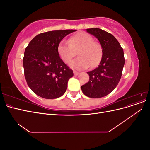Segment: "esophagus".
<instances>
[{"label":"esophagus","mask_w":150,"mask_h":150,"mask_svg":"<svg viewBox=\"0 0 150 150\" xmlns=\"http://www.w3.org/2000/svg\"><path fill=\"white\" fill-rule=\"evenodd\" d=\"M73 73H74V74L75 76H77V75H78V74H79V72H78V71H76L74 70V71H73Z\"/></svg>","instance_id":"esophagus-1"}]
</instances>
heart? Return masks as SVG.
I'll use <instances>...</instances> for the list:
<instances>
[{"mask_svg": "<svg viewBox=\"0 0 150 150\" xmlns=\"http://www.w3.org/2000/svg\"><path fill=\"white\" fill-rule=\"evenodd\" d=\"M77 51L79 57L71 64V67L77 69H86L89 65L91 67L96 66L102 56L100 44L86 33H79L72 35L67 41L62 40L57 47L59 55L66 64L71 61Z\"/></svg>", "mask_w": 150, "mask_h": 150, "instance_id": "obj_1", "label": "heart"}]
</instances>
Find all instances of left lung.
<instances>
[{
    "instance_id": "1",
    "label": "left lung",
    "mask_w": 150,
    "mask_h": 150,
    "mask_svg": "<svg viewBox=\"0 0 150 150\" xmlns=\"http://www.w3.org/2000/svg\"><path fill=\"white\" fill-rule=\"evenodd\" d=\"M86 30L100 42L103 56L96 69L87 72L89 80L81 86V90L88 97L102 98L112 92L120 82L125 62L123 49L117 40L108 32L99 28Z\"/></svg>"
}]
</instances>
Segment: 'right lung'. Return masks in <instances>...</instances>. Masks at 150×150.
Instances as JSON below:
<instances>
[{"label": "right lung", "mask_w": 150, "mask_h": 150, "mask_svg": "<svg viewBox=\"0 0 150 150\" xmlns=\"http://www.w3.org/2000/svg\"><path fill=\"white\" fill-rule=\"evenodd\" d=\"M76 30L49 31L34 37L25 49L24 76L33 91L45 99H56L66 92L73 72L59 55L57 47L65 36Z\"/></svg>", "instance_id": "obj_1"}]
</instances>
